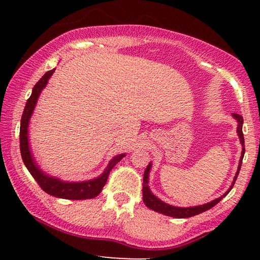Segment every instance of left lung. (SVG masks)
I'll list each match as a JSON object with an SVG mask.
<instances>
[{
    "label": "left lung",
    "instance_id": "1",
    "mask_svg": "<svg viewBox=\"0 0 260 260\" xmlns=\"http://www.w3.org/2000/svg\"><path fill=\"white\" fill-rule=\"evenodd\" d=\"M232 116L234 118L237 119L238 122V127H237V133H238V136L240 138V143L243 145V151H241V156H240V161H239V166H238V170H237V174L236 176H234V180L232 182V186L230 187V189L226 191L225 194L221 195V197L215 199V200H213L211 202H208V204H205V205H200V206H195V207H187V208H183V207H175V206H172V205H168L166 204V202H163L162 200H159L158 198H156L154 194L151 193L150 188L148 186V181H149V172H150V168H151V163H149L147 169H145L144 172V176H143V201L145 206H147L148 208L152 209V211L155 212H158L161 213V214H165V215H168V216H173V218H177V219H181V218H190V216H194V215H198L200 214L202 212H206L208 211V209H211L212 207H214V206L218 204L222 200V198H225L227 194H229V191L232 189L234 183H236V180L238 177V174L240 172V167H241V162H243V158H244V154H245V141H244V134H243V123H244V119L243 117L240 115H238V113H232Z\"/></svg>",
    "mask_w": 260,
    "mask_h": 260
}]
</instances>
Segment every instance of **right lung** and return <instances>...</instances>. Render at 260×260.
<instances>
[{
    "label": "right lung",
    "instance_id": "right-lung-1",
    "mask_svg": "<svg viewBox=\"0 0 260 260\" xmlns=\"http://www.w3.org/2000/svg\"><path fill=\"white\" fill-rule=\"evenodd\" d=\"M54 70L46 72L40 80L34 85L33 91H31L30 97L28 98L24 106L22 117H21V125H20V150L21 156H22L24 166L27 167L28 172L31 174L35 181L41 187V189L46 191L49 195H53L55 198L67 199V200H85V199L95 198L101 193L103 187L105 186L108 181L109 174L111 172L113 167L122 159L125 154L117 155L109 162L108 167L104 170V173L101 176L95 177L90 181H83V182H65L60 179L49 176L45 174L39 168V166L35 163L33 155L30 152L29 142H28V125H29V119L31 113L34 111L35 105H37L38 98L40 95L41 91L44 90L46 85L48 83V79L54 72Z\"/></svg>",
    "mask_w": 260,
    "mask_h": 260
}]
</instances>
